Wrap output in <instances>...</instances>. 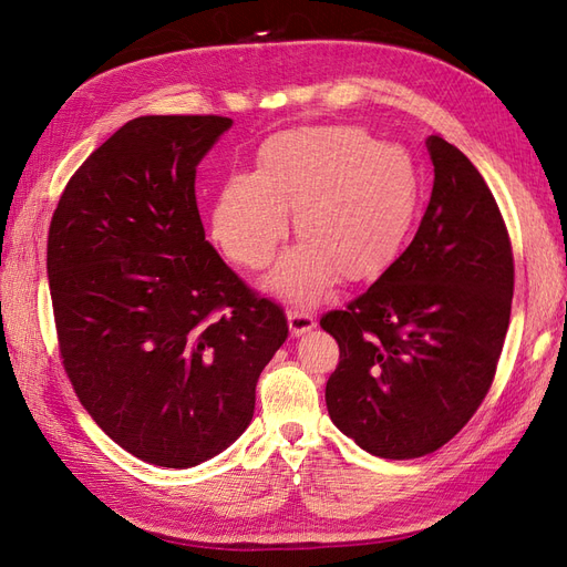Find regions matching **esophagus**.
<instances>
[{"mask_svg":"<svg viewBox=\"0 0 567 567\" xmlns=\"http://www.w3.org/2000/svg\"><path fill=\"white\" fill-rule=\"evenodd\" d=\"M286 317H288V329L293 336H302L307 331H312L317 326V319L302 310H288Z\"/></svg>","mask_w":567,"mask_h":567,"instance_id":"esophagus-1","label":"esophagus"}]
</instances>
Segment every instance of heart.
<instances>
[{"instance_id": "b5f03b06", "label": "heart", "mask_w": 567, "mask_h": 567, "mask_svg": "<svg viewBox=\"0 0 567 567\" xmlns=\"http://www.w3.org/2000/svg\"><path fill=\"white\" fill-rule=\"evenodd\" d=\"M419 205L409 151L352 125L298 127L269 136L257 173L234 175L213 205L210 231L231 262L262 269L293 208L300 241L269 274L274 293L315 305L336 284L364 281L398 257Z\"/></svg>"}]
</instances>
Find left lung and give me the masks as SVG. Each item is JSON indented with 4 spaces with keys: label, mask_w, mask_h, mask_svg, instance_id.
I'll return each mask as SVG.
<instances>
[{
    "label": "left lung",
    "mask_w": 567,
    "mask_h": 567,
    "mask_svg": "<svg viewBox=\"0 0 567 567\" xmlns=\"http://www.w3.org/2000/svg\"><path fill=\"white\" fill-rule=\"evenodd\" d=\"M431 203L409 248L346 310L321 317L340 362L326 406L340 433L381 458L447 444L483 404L504 348L513 252L489 186L442 136Z\"/></svg>",
    "instance_id": "left-lung-1"
}]
</instances>
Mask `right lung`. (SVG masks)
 <instances>
[{
    "instance_id": "right-lung-1",
    "label": "right lung",
    "mask_w": 567,
    "mask_h": 567,
    "mask_svg": "<svg viewBox=\"0 0 567 567\" xmlns=\"http://www.w3.org/2000/svg\"><path fill=\"white\" fill-rule=\"evenodd\" d=\"M231 117L142 115L80 165L51 217L59 348L113 442L192 468L244 435L286 315L205 241L196 167Z\"/></svg>"
}]
</instances>
